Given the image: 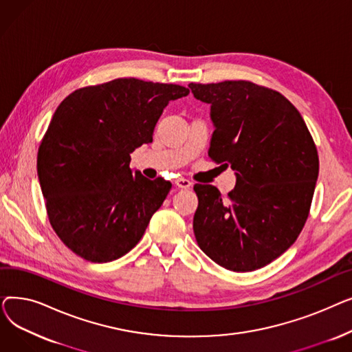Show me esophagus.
<instances>
[{"mask_svg":"<svg viewBox=\"0 0 352 352\" xmlns=\"http://www.w3.org/2000/svg\"><path fill=\"white\" fill-rule=\"evenodd\" d=\"M175 186H177L178 188L187 190V188H191V187H192V182H191L190 179H186V178H178V179H175Z\"/></svg>","mask_w":352,"mask_h":352,"instance_id":"esophagus-1","label":"esophagus"}]
</instances>
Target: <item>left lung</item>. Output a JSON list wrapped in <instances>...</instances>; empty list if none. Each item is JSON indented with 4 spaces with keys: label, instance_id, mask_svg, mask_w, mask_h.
Wrapping results in <instances>:
<instances>
[{
    "label": "left lung",
    "instance_id": "obj_1",
    "mask_svg": "<svg viewBox=\"0 0 352 352\" xmlns=\"http://www.w3.org/2000/svg\"><path fill=\"white\" fill-rule=\"evenodd\" d=\"M188 87L210 104L208 155L230 165L236 178L227 199L214 186H194L197 243L227 270L263 268L295 243L305 224L320 170L316 144L280 92L250 81Z\"/></svg>",
    "mask_w": 352,
    "mask_h": 352
}]
</instances>
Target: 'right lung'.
Segmentation results:
<instances>
[{
    "mask_svg": "<svg viewBox=\"0 0 352 352\" xmlns=\"http://www.w3.org/2000/svg\"><path fill=\"white\" fill-rule=\"evenodd\" d=\"M190 94L175 84L118 78L74 91L55 109L36 157L50 223L91 263L131 251L171 190L129 168L131 153L153 142L170 101Z\"/></svg>",
    "mask_w": 352,
    "mask_h": 352,
    "instance_id": "add662e5",
    "label": "right lung"
}]
</instances>
